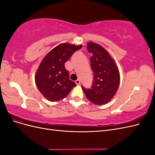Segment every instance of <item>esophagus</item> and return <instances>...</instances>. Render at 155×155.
Instances as JSON below:
<instances>
[{
  "label": "esophagus",
  "instance_id": "1",
  "mask_svg": "<svg viewBox=\"0 0 155 155\" xmlns=\"http://www.w3.org/2000/svg\"><path fill=\"white\" fill-rule=\"evenodd\" d=\"M75 83H76V85H79V84H80V80H79V79H77V80H76L75 81Z\"/></svg>",
  "mask_w": 155,
  "mask_h": 155
}]
</instances>
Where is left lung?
<instances>
[{
    "label": "left lung",
    "instance_id": "obj_1",
    "mask_svg": "<svg viewBox=\"0 0 155 155\" xmlns=\"http://www.w3.org/2000/svg\"><path fill=\"white\" fill-rule=\"evenodd\" d=\"M87 50L92 54L91 66L94 73V81L91 88L82 86L88 100L101 105L109 102L120 85V74L115 62L101 46L88 42Z\"/></svg>",
    "mask_w": 155,
    "mask_h": 155
}]
</instances>
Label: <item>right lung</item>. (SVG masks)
I'll return each instance as SVG.
<instances>
[{
    "instance_id": "1",
    "label": "right lung",
    "mask_w": 155,
    "mask_h": 155,
    "mask_svg": "<svg viewBox=\"0 0 155 155\" xmlns=\"http://www.w3.org/2000/svg\"><path fill=\"white\" fill-rule=\"evenodd\" d=\"M82 45L63 43L48 52L42 61L35 74V83L40 92L50 101L66 97L76 84L69 78L64 63Z\"/></svg>"
}]
</instances>
